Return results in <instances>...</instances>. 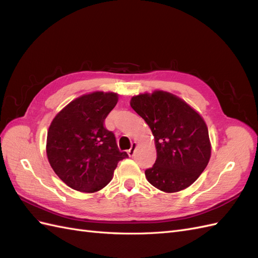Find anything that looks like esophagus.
I'll return each mask as SVG.
<instances>
[{"label":"esophagus","mask_w":258,"mask_h":258,"mask_svg":"<svg viewBox=\"0 0 258 258\" xmlns=\"http://www.w3.org/2000/svg\"><path fill=\"white\" fill-rule=\"evenodd\" d=\"M136 147H137V142H132V143H131V147L128 150V155L130 156V157H132V156L135 155Z\"/></svg>","instance_id":"1"}]
</instances>
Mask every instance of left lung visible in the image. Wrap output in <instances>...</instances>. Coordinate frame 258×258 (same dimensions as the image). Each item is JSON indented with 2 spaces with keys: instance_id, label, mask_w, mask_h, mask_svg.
I'll return each instance as SVG.
<instances>
[{
  "instance_id": "1",
  "label": "left lung",
  "mask_w": 258,
  "mask_h": 258,
  "mask_svg": "<svg viewBox=\"0 0 258 258\" xmlns=\"http://www.w3.org/2000/svg\"><path fill=\"white\" fill-rule=\"evenodd\" d=\"M130 105L146 121L155 140V165L145 176L156 188L176 192L190 186L211 157V142L202 116L172 93L155 90L131 98Z\"/></svg>"
}]
</instances>
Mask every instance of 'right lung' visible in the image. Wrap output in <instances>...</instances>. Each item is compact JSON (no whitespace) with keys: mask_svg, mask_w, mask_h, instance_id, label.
Segmentation results:
<instances>
[{"mask_svg":"<svg viewBox=\"0 0 258 258\" xmlns=\"http://www.w3.org/2000/svg\"><path fill=\"white\" fill-rule=\"evenodd\" d=\"M118 95L95 91L71 101L54 116L46 142L52 170L71 188L83 192L102 189L113 178L120 152L104 120L115 107Z\"/></svg>","mask_w":258,"mask_h":258,"instance_id":"1","label":"right lung"}]
</instances>
